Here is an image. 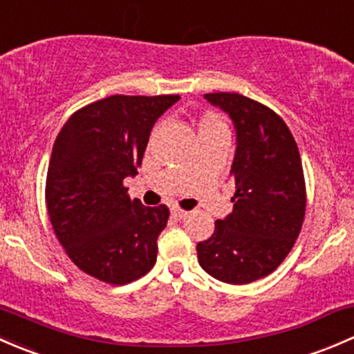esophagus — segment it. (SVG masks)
<instances>
[{"mask_svg":"<svg viewBox=\"0 0 354 354\" xmlns=\"http://www.w3.org/2000/svg\"><path fill=\"white\" fill-rule=\"evenodd\" d=\"M170 213H172V216L177 218V220H182V218H185L189 214L187 211L180 209V207H172V209H170Z\"/></svg>","mask_w":354,"mask_h":354,"instance_id":"1","label":"esophagus"}]
</instances>
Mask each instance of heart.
<instances>
[{"instance_id":"b5f03b06","label":"heart","mask_w":354,"mask_h":354,"mask_svg":"<svg viewBox=\"0 0 354 354\" xmlns=\"http://www.w3.org/2000/svg\"><path fill=\"white\" fill-rule=\"evenodd\" d=\"M214 129H227V127H225L223 121H221L218 115L206 114L201 119V124H199V133H201V131H214Z\"/></svg>"}]
</instances>
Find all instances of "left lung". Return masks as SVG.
Returning a JSON list of instances; mask_svg holds the SVG:
<instances>
[{
  "label": "left lung",
  "mask_w": 354,
  "mask_h": 354,
  "mask_svg": "<svg viewBox=\"0 0 354 354\" xmlns=\"http://www.w3.org/2000/svg\"><path fill=\"white\" fill-rule=\"evenodd\" d=\"M204 98L235 127L236 191L232 213L196 247L198 261L220 281L247 285L271 274L301 230L307 198L300 153L285 121L266 105L228 92Z\"/></svg>",
  "instance_id": "8db88e82"
}]
</instances>
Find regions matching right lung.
Segmentation results:
<instances>
[{
    "instance_id": "1",
    "label": "right lung",
    "mask_w": 354,
    "mask_h": 354,
    "mask_svg": "<svg viewBox=\"0 0 354 354\" xmlns=\"http://www.w3.org/2000/svg\"><path fill=\"white\" fill-rule=\"evenodd\" d=\"M178 95H112L68 119L50 153L46 203L61 245L82 271L126 285L155 266L169 207L131 201L134 177L160 115Z\"/></svg>"
}]
</instances>
